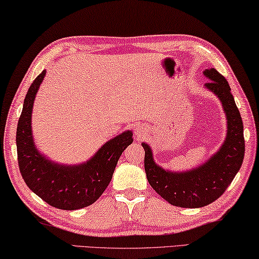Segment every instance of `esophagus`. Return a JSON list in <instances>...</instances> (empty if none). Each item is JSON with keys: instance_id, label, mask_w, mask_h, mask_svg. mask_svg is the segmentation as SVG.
Here are the masks:
<instances>
[{"instance_id": "esophagus-1", "label": "esophagus", "mask_w": 259, "mask_h": 259, "mask_svg": "<svg viewBox=\"0 0 259 259\" xmlns=\"http://www.w3.org/2000/svg\"><path fill=\"white\" fill-rule=\"evenodd\" d=\"M134 134H135V136L137 137V139L138 138H143L144 136H146L147 128H145V126L142 125V124H138V125H136L134 128Z\"/></svg>"}]
</instances>
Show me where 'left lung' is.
Returning a JSON list of instances; mask_svg holds the SVG:
<instances>
[{"instance_id":"1","label":"left lung","mask_w":259,"mask_h":259,"mask_svg":"<svg viewBox=\"0 0 259 259\" xmlns=\"http://www.w3.org/2000/svg\"><path fill=\"white\" fill-rule=\"evenodd\" d=\"M203 73L210 80L205 89L220 100L227 121L226 138L219 150L202 165L174 171L159 166L151 146L142 143L147 181L163 199L179 207H203L218 199L240 170L244 158L243 123L228 81L214 68L205 69Z\"/></svg>"}]
</instances>
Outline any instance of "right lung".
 I'll return each instance as SVG.
<instances>
[{"label":"right lung","mask_w":259,"mask_h":259,"mask_svg":"<svg viewBox=\"0 0 259 259\" xmlns=\"http://www.w3.org/2000/svg\"><path fill=\"white\" fill-rule=\"evenodd\" d=\"M45 76L46 70L33 80L24 99L16 134L19 170L27 187L49 205L79 210L96 202L108 187L122 152L134 142L133 131L109 139L84 162L64 165L53 161L36 149L32 133L34 100Z\"/></svg>","instance_id":"1"}]
</instances>
